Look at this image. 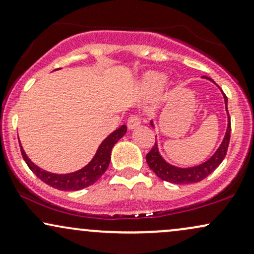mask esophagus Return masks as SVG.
<instances>
[{"instance_id": "1", "label": "esophagus", "mask_w": 254, "mask_h": 254, "mask_svg": "<svg viewBox=\"0 0 254 254\" xmlns=\"http://www.w3.org/2000/svg\"><path fill=\"white\" fill-rule=\"evenodd\" d=\"M139 124H141V119H139L138 116L132 115V116H130L129 118H127V127H129V129H135V127H138Z\"/></svg>"}]
</instances>
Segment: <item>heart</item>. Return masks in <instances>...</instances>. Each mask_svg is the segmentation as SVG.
Wrapping results in <instances>:
<instances>
[{
  "mask_svg": "<svg viewBox=\"0 0 254 254\" xmlns=\"http://www.w3.org/2000/svg\"><path fill=\"white\" fill-rule=\"evenodd\" d=\"M166 76L161 72L157 71H151L148 72L143 78V82H142V86H143V89L147 93H155L157 90L162 87V84L165 83Z\"/></svg>",
  "mask_w": 254,
  "mask_h": 254,
  "instance_id": "b5f03b06",
  "label": "heart"
}]
</instances>
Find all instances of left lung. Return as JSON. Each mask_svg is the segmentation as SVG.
Returning a JSON list of instances; mask_svg holds the SVG:
<instances>
[{
  "mask_svg": "<svg viewBox=\"0 0 254 254\" xmlns=\"http://www.w3.org/2000/svg\"><path fill=\"white\" fill-rule=\"evenodd\" d=\"M206 80L211 81L212 83H215L214 80H211L210 77L203 76ZM216 84V83H215ZM218 87V86H217ZM222 92V90H221ZM223 99L224 104H226V111L227 116H228V125H227L226 135L223 137L222 143L220 144V147L217 148V150L215 151L214 155H212L210 159L206 160L203 164L193 166V167H188V168H182L177 167V166H173L168 164L167 161L161 156L159 151V147H157V143L155 142L154 147L151 148V150L145 156V160H147V164L150 167V170L156 174L160 179L165 180V182L173 183V184H192V183H198L200 180H203L204 178H206L209 174H211L216 168L220 166L221 162L223 161L224 156L227 154V149H228L229 139H230V117L228 113V99H227L224 93ZM151 127H154L153 121L150 122Z\"/></svg>",
  "mask_w": 254,
  "mask_h": 254,
  "instance_id": "obj_1",
  "label": "left lung"
}]
</instances>
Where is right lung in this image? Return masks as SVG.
Segmentation results:
<instances>
[{
    "instance_id": "right-lung-1",
    "label": "right lung",
    "mask_w": 254,
    "mask_h": 254,
    "mask_svg": "<svg viewBox=\"0 0 254 254\" xmlns=\"http://www.w3.org/2000/svg\"><path fill=\"white\" fill-rule=\"evenodd\" d=\"M125 132H127V125H122L117 130L111 132L99 145L97 153L88 165H86L81 170L68 174L50 173V172L42 170L28 159L21 144H20V149H21L22 157L30 170L42 182L61 191H78L93 185L105 173L110 165L111 151H112L113 145L125 135Z\"/></svg>"
}]
</instances>
